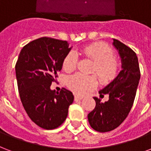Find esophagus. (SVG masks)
<instances>
[{"label": "esophagus", "mask_w": 151, "mask_h": 151, "mask_svg": "<svg viewBox=\"0 0 151 151\" xmlns=\"http://www.w3.org/2000/svg\"><path fill=\"white\" fill-rule=\"evenodd\" d=\"M83 98L82 96H77V95H75L74 96V101H80V100H81V99Z\"/></svg>", "instance_id": "1"}]
</instances>
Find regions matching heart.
Returning <instances> with one entry per match:
<instances>
[{
  "instance_id": "obj_1",
  "label": "heart",
  "mask_w": 151,
  "mask_h": 151,
  "mask_svg": "<svg viewBox=\"0 0 151 151\" xmlns=\"http://www.w3.org/2000/svg\"><path fill=\"white\" fill-rule=\"evenodd\" d=\"M81 52L88 59L93 62L91 73H96L102 84H109L115 80L119 72V63L115 58V53L109 46L104 43H93L82 49ZM77 53L71 50L63 61V70L66 72L74 70L78 65ZM66 85L70 89L78 95H82L97 86L95 76H85L74 73L66 78Z\"/></svg>"
}]
</instances>
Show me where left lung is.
I'll return each instance as SVG.
<instances>
[{"mask_svg": "<svg viewBox=\"0 0 151 151\" xmlns=\"http://www.w3.org/2000/svg\"><path fill=\"white\" fill-rule=\"evenodd\" d=\"M112 45L121 58L122 70L115 80L99 91L100 97L108 94L109 101L102 103L100 98L93 97L96 107L88 115L92 128L99 132L112 131L126 119L134 103L140 79L139 61L134 51L115 39Z\"/></svg>", "mask_w": 151, "mask_h": 151, "instance_id": "1", "label": "left lung"}]
</instances>
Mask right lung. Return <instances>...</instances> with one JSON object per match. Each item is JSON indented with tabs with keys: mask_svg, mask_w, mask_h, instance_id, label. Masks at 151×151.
<instances>
[{
	"mask_svg": "<svg viewBox=\"0 0 151 151\" xmlns=\"http://www.w3.org/2000/svg\"><path fill=\"white\" fill-rule=\"evenodd\" d=\"M71 50L67 41L42 37L22 48L16 64L19 97L30 119L43 129H55L65 121L73 101L70 91L56 92L50 86Z\"/></svg>",
	"mask_w": 151,
	"mask_h": 151,
	"instance_id": "1",
	"label": "right lung"
}]
</instances>
